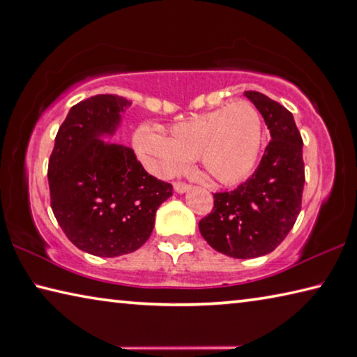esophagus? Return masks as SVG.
I'll return each instance as SVG.
<instances>
[{"label":"esophagus","instance_id":"esophagus-1","mask_svg":"<svg viewBox=\"0 0 357 357\" xmlns=\"http://www.w3.org/2000/svg\"><path fill=\"white\" fill-rule=\"evenodd\" d=\"M173 188H174V190L176 192H179V194H183V192H185V190H189V184H185V183H183V181H176V183L173 184Z\"/></svg>","mask_w":357,"mask_h":357}]
</instances>
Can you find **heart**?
<instances>
[{
  "instance_id": "heart-1",
  "label": "heart",
  "mask_w": 357,
  "mask_h": 357,
  "mask_svg": "<svg viewBox=\"0 0 357 357\" xmlns=\"http://www.w3.org/2000/svg\"><path fill=\"white\" fill-rule=\"evenodd\" d=\"M260 143L262 122L256 107L246 101L174 123L169 138L149 126H141L133 137L138 155L155 176H173L197 155L214 181L227 185L251 173Z\"/></svg>"
}]
</instances>
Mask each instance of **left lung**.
<instances>
[{
	"mask_svg": "<svg viewBox=\"0 0 357 357\" xmlns=\"http://www.w3.org/2000/svg\"><path fill=\"white\" fill-rule=\"evenodd\" d=\"M245 95L262 114L271 139L252 176L214 194L211 213L199 222L208 245L235 259L265 256L281 245L301 213L305 184L303 141L291 112L260 92Z\"/></svg>",
	"mask_w": 357,
	"mask_h": 357,
	"instance_id": "obj_1",
	"label": "left lung"
}]
</instances>
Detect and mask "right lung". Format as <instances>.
<instances>
[{
  "label": "right lung",
  "instance_id": "right-lung-1",
  "mask_svg": "<svg viewBox=\"0 0 357 357\" xmlns=\"http://www.w3.org/2000/svg\"><path fill=\"white\" fill-rule=\"evenodd\" d=\"M130 101L95 95L75 105L55 137L47 179L56 222L73 245L98 257L137 251L152 234L157 208L173 185L149 174L133 149L111 135Z\"/></svg>",
  "mask_w": 357,
  "mask_h": 357
}]
</instances>
